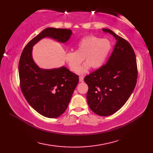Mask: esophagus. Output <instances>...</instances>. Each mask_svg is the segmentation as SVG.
Returning a JSON list of instances; mask_svg holds the SVG:
<instances>
[{"instance_id":"esophagus-1","label":"esophagus","mask_w":153,"mask_h":153,"mask_svg":"<svg viewBox=\"0 0 153 153\" xmlns=\"http://www.w3.org/2000/svg\"><path fill=\"white\" fill-rule=\"evenodd\" d=\"M79 81H80V82H82L84 81V76H80L79 77Z\"/></svg>"}]
</instances>
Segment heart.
Returning <instances> with one entry per match:
<instances>
[{
	"mask_svg": "<svg viewBox=\"0 0 153 153\" xmlns=\"http://www.w3.org/2000/svg\"><path fill=\"white\" fill-rule=\"evenodd\" d=\"M75 48V52L66 53V61L71 70L76 72L84 57L86 62L78 71L83 75L91 66L96 69L103 65L112 49V43L108 39L87 36L78 41Z\"/></svg>",
	"mask_w": 153,
	"mask_h": 153,
	"instance_id": "heart-1",
	"label": "heart"
}]
</instances>
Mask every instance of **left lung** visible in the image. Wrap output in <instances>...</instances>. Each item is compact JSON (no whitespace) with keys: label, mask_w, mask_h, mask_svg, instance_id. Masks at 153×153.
I'll return each instance as SVG.
<instances>
[{"label":"left lung","mask_w":153,"mask_h":153,"mask_svg":"<svg viewBox=\"0 0 153 153\" xmlns=\"http://www.w3.org/2000/svg\"><path fill=\"white\" fill-rule=\"evenodd\" d=\"M103 32L116 39L113 52L103 66L85 76L89 89L87 100L92 112L108 116L126 103L135 89L137 80L135 53L131 45L108 29Z\"/></svg>","instance_id":"obj_1"}]
</instances>
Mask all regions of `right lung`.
Segmentation results:
<instances>
[{
	"mask_svg": "<svg viewBox=\"0 0 153 153\" xmlns=\"http://www.w3.org/2000/svg\"><path fill=\"white\" fill-rule=\"evenodd\" d=\"M71 34L67 29H45L26 45L20 58L18 71L22 93L32 107L46 117L56 118L65 112L79 78L64 66L40 69L32 59V47L45 37L66 43Z\"/></svg>",
	"mask_w": 153,
	"mask_h": 153,
	"instance_id": "add662e5",
	"label": "right lung"
}]
</instances>
